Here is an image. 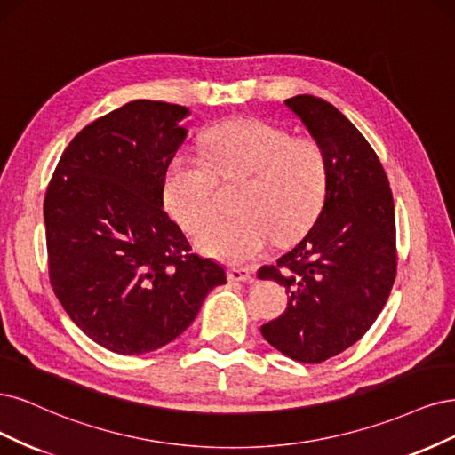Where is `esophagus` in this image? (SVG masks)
I'll use <instances>...</instances> for the list:
<instances>
[{"mask_svg":"<svg viewBox=\"0 0 455 455\" xmlns=\"http://www.w3.org/2000/svg\"><path fill=\"white\" fill-rule=\"evenodd\" d=\"M228 280L230 282H251L253 272L249 268H230L228 270Z\"/></svg>","mask_w":455,"mask_h":455,"instance_id":"obj_1","label":"esophagus"}]
</instances>
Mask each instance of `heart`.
I'll list each match as a JSON object with an SVG mask.
<instances>
[{
  "label": "heart",
  "instance_id": "1",
  "mask_svg": "<svg viewBox=\"0 0 455 455\" xmlns=\"http://www.w3.org/2000/svg\"><path fill=\"white\" fill-rule=\"evenodd\" d=\"M206 160L175 153L164 173V200L187 232H196L215 212L219 178H240L234 208L196 236L202 253L228 262L260 255L270 242H287L314 223L327 190V158L312 138L253 116L215 124L202 136Z\"/></svg>",
  "mask_w": 455,
  "mask_h": 455
}]
</instances>
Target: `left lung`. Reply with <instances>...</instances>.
Here are the masks:
<instances>
[{
    "mask_svg": "<svg viewBox=\"0 0 455 455\" xmlns=\"http://www.w3.org/2000/svg\"><path fill=\"white\" fill-rule=\"evenodd\" d=\"M285 106L325 153L327 190L310 232L257 274L289 292L285 312L260 332L283 355L314 364L354 346L386 306L397 274L395 206L374 149L339 109L310 94Z\"/></svg>",
    "mask_w": 455,
    "mask_h": 455,
    "instance_id": "1",
    "label": "left lung"
}]
</instances>
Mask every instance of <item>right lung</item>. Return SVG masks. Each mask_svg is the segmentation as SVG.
I'll list each match as a JSON object with an SVG mask.
<instances>
[{"instance_id": "add662e5", "label": "right lung", "mask_w": 455, "mask_h": 455, "mask_svg": "<svg viewBox=\"0 0 455 455\" xmlns=\"http://www.w3.org/2000/svg\"><path fill=\"white\" fill-rule=\"evenodd\" d=\"M190 111L134 100L71 140L45 195L54 295L89 339L121 355L175 340L204 299L227 283L212 259L190 251L164 212V173Z\"/></svg>"}]
</instances>
